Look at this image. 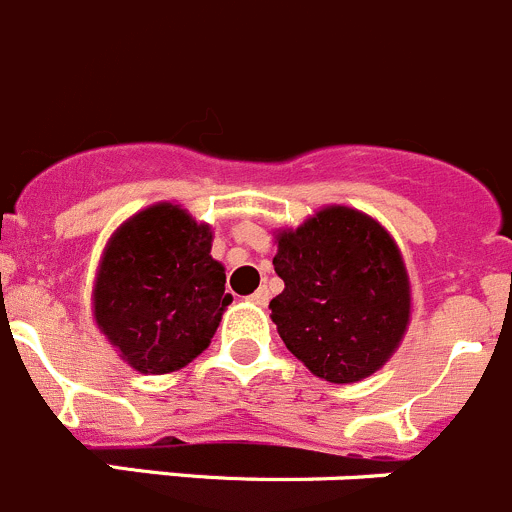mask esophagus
<instances>
[{
  "label": "esophagus",
  "mask_w": 512,
  "mask_h": 512,
  "mask_svg": "<svg viewBox=\"0 0 512 512\" xmlns=\"http://www.w3.org/2000/svg\"><path fill=\"white\" fill-rule=\"evenodd\" d=\"M250 301L257 303V306H267V301H270V290H267L265 285H262V288H257L255 293H252Z\"/></svg>",
  "instance_id": "1"
}]
</instances>
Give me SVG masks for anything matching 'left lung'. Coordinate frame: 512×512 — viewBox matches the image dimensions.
Wrapping results in <instances>:
<instances>
[{
  "label": "left lung",
  "instance_id": "1",
  "mask_svg": "<svg viewBox=\"0 0 512 512\" xmlns=\"http://www.w3.org/2000/svg\"><path fill=\"white\" fill-rule=\"evenodd\" d=\"M285 288L270 319L321 380L349 385L380 370L411 321V283L388 229L349 206H326L275 234Z\"/></svg>",
  "mask_w": 512,
  "mask_h": 512
}]
</instances>
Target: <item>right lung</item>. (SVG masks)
I'll list each match as a JSON object with an SVG mask.
<instances>
[{
	"label": "right lung",
	"mask_w": 512,
	"mask_h": 512,
	"mask_svg": "<svg viewBox=\"0 0 512 512\" xmlns=\"http://www.w3.org/2000/svg\"><path fill=\"white\" fill-rule=\"evenodd\" d=\"M211 239L209 224L163 201L130 216L107 242L91 296L94 319L132 370L176 372L211 344L232 303Z\"/></svg>",
	"instance_id": "right-lung-1"
}]
</instances>
